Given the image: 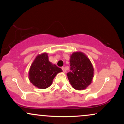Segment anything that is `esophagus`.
Segmentation results:
<instances>
[{
	"label": "esophagus",
	"instance_id": "obj_1",
	"mask_svg": "<svg viewBox=\"0 0 124 124\" xmlns=\"http://www.w3.org/2000/svg\"><path fill=\"white\" fill-rule=\"evenodd\" d=\"M62 70H63V72H64V73H65V72H66V69H65V68H64V67H62Z\"/></svg>",
	"mask_w": 124,
	"mask_h": 124
}]
</instances>
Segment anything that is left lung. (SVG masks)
<instances>
[{
	"mask_svg": "<svg viewBox=\"0 0 124 124\" xmlns=\"http://www.w3.org/2000/svg\"><path fill=\"white\" fill-rule=\"evenodd\" d=\"M70 71L67 73L69 82L75 89L81 90L90 85L94 76V68L90 59L83 52L71 55Z\"/></svg>",
	"mask_w": 124,
	"mask_h": 124,
	"instance_id": "obj_1",
	"label": "left lung"
}]
</instances>
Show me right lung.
<instances>
[{
  "mask_svg": "<svg viewBox=\"0 0 124 124\" xmlns=\"http://www.w3.org/2000/svg\"><path fill=\"white\" fill-rule=\"evenodd\" d=\"M62 72L61 68L49 61L47 53L38 55L31 64L29 70V80L34 86L41 89L52 85L56 75Z\"/></svg>",
  "mask_w": 124,
  "mask_h": 124,
  "instance_id": "add662e5",
  "label": "right lung"
}]
</instances>
